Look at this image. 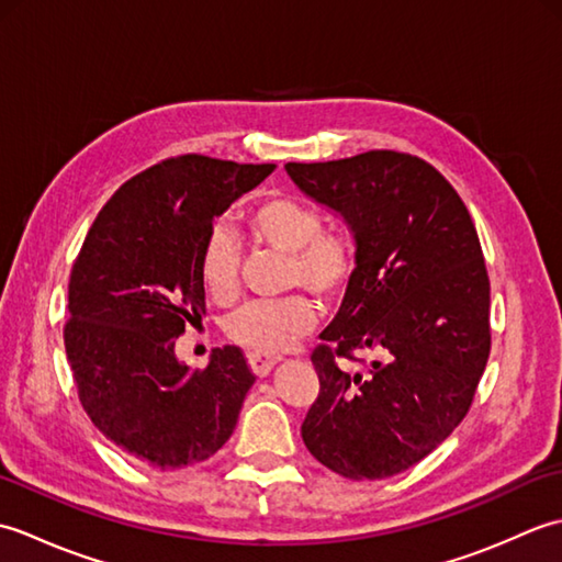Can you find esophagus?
Returning <instances> with one entry per match:
<instances>
[{
    "mask_svg": "<svg viewBox=\"0 0 562 562\" xmlns=\"http://www.w3.org/2000/svg\"><path fill=\"white\" fill-rule=\"evenodd\" d=\"M278 362H280V357H270V355H260V352L248 355V364H250V369H254V374L260 379L268 376Z\"/></svg>",
    "mask_w": 562,
    "mask_h": 562,
    "instance_id": "1",
    "label": "esophagus"
}]
</instances>
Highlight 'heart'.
Masks as SVG:
<instances>
[{
  "instance_id": "heart-1",
  "label": "heart",
  "mask_w": 562,
  "mask_h": 562,
  "mask_svg": "<svg viewBox=\"0 0 562 562\" xmlns=\"http://www.w3.org/2000/svg\"><path fill=\"white\" fill-rule=\"evenodd\" d=\"M248 234L256 244L290 256L288 284L314 292L324 302H340L357 274V246L348 232H326L324 214L304 200L278 195L262 200L248 214ZM238 246L229 229L214 224L200 250L202 284L214 300H229L238 290ZM316 324V306L306 296L248 302L226 318V333L244 348L280 355Z\"/></svg>"
}]
</instances>
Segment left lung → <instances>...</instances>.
Wrapping results in <instances>:
<instances>
[{
    "label": "left lung",
    "instance_id": "1",
    "mask_svg": "<svg viewBox=\"0 0 562 562\" xmlns=\"http://www.w3.org/2000/svg\"><path fill=\"white\" fill-rule=\"evenodd\" d=\"M306 198L336 212L357 274L312 355L321 393L302 439L352 481H381L435 451L471 408L491 355V282L479 234L435 166L401 151L288 164ZM380 355L367 373L336 356Z\"/></svg>",
    "mask_w": 562,
    "mask_h": 562
}]
</instances>
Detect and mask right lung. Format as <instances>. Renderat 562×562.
I'll return each instance as SVG.
<instances>
[{
    "label": "right lung",
    "mask_w": 562,
    "mask_h": 562,
    "mask_svg": "<svg viewBox=\"0 0 562 562\" xmlns=\"http://www.w3.org/2000/svg\"><path fill=\"white\" fill-rule=\"evenodd\" d=\"M272 171L200 154L151 166L105 202L71 268L65 350L79 401L154 469L217 453L256 381L238 348H217L200 372L178 360L176 338L205 316L200 250L214 217Z\"/></svg>",
    "instance_id": "add662e5"
}]
</instances>
